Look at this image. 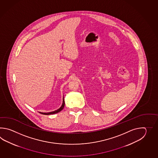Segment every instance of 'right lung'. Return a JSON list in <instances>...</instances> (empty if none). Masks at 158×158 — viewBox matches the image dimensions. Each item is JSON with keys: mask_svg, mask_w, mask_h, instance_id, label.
<instances>
[{"mask_svg": "<svg viewBox=\"0 0 158 158\" xmlns=\"http://www.w3.org/2000/svg\"><path fill=\"white\" fill-rule=\"evenodd\" d=\"M64 104H65V102H64V98H63V104L61 105V106L60 108H59V109L57 110L52 111V112H48V113H44V112H40V113L41 114H46V115H48V114H56V113H58V112H60V111H61L63 108H64Z\"/></svg>", "mask_w": 158, "mask_h": 158, "instance_id": "obj_1", "label": "right lung"}]
</instances>
